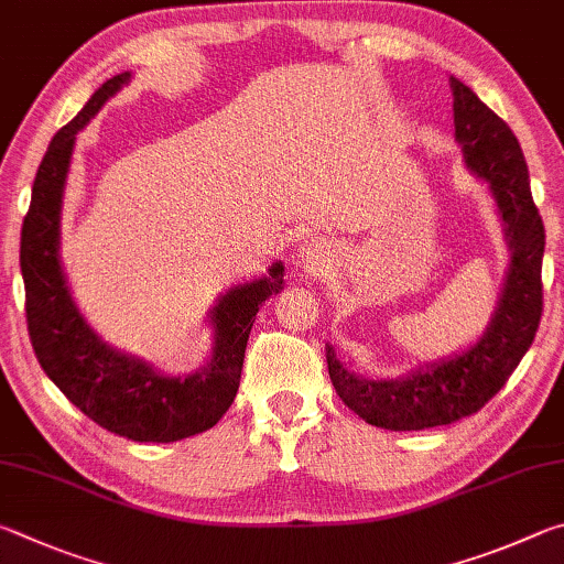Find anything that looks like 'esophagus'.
<instances>
[{
    "label": "esophagus",
    "mask_w": 564,
    "mask_h": 564,
    "mask_svg": "<svg viewBox=\"0 0 564 564\" xmlns=\"http://www.w3.org/2000/svg\"><path fill=\"white\" fill-rule=\"evenodd\" d=\"M300 260L310 267H322L332 260V245L324 237H310L300 247Z\"/></svg>",
    "instance_id": "obj_1"
}]
</instances>
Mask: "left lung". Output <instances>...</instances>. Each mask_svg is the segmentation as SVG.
I'll return each instance as SVG.
<instances>
[{
    "instance_id": "1",
    "label": "left lung",
    "mask_w": 564,
    "mask_h": 564,
    "mask_svg": "<svg viewBox=\"0 0 564 564\" xmlns=\"http://www.w3.org/2000/svg\"><path fill=\"white\" fill-rule=\"evenodd\" d=\"M451 94L463 161L488 183L498 205L508 272L486 332L468 349L421 364L406 377H359L327 344L329 379L339 399L377 429H436L480 411L506 387L540 327L545 227L532 203L525 155L508 123L456 76H451Z\"/></svg>"
}]
</instances>
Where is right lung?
Here are the masks:
<instances>
[{
  "instance_id": "add662e5",
  "label": "right lung",
  "mask_w": 564,
  "mask_h": 564,
  "mask_svg": "<svg viewBox=\"0 0 564 564\" xmlns=\"http://www.w3.org/2000/svg\"><path fill=\"white\" fill-rule=\"evenodd\" d=\"M131 82L123 72L98 88L72 123L58 131L39 165L22 225V264L29 339L39 364L64 397L98 426L138 443H173L213 429L235 401L245 347L262 302L284 290V264L235 284L207 314L210 357L187 377L158 371L151 361L111 347L94 332L68 290L62 254V205L76 133L108 98Z\"/></svg>"
}]
</instances>
